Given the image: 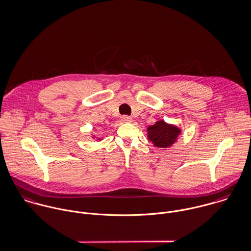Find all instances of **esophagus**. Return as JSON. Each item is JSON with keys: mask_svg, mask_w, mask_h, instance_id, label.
<instances>
[{"mask_svg": "<svg viewBox=\"0 0 251 251\" xmlns=\"http://www.w3.org/2000/svg\"><path fill=\"white\" fill-rule=\"evenodd\" d=\"M121 121L125 122V123H129V122H132V118L129 117V116H122Z\"/></svg>", "mask_w": 251, "mask_h": 251, "instance_id": "esophagus-1", "label": "esophagus"}]
</instances>
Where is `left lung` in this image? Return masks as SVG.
<instances>
[{"mask_svg": "<svg viewBox=\"0 0 251 251\" xmlns=\"http://www.w3.org/2000/svg\"><path fill=\"white\" fill-rule=\"evenodd\" d=\"M182 130L174 124L158 120L153 125L147 128L148 139L154 147L159 149H167L172 147L179 138Z\"/></svg>", "mask_w": 251, "mask_h": 251, "instance_id": "obj_1", "label": "left lung"}]
</instances>
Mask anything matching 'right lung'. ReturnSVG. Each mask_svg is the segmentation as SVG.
<instances>
[{
  "label": "right lung",
  "mask_w": 251,
  "mask_h": 251,
  "mask_svg": "<svg viewBox=\"0 0 251 251\" xmlns=\"http://www.w3.org/2000/svg\"><path fill=\"white\" fill-rule=\"evenodd\" d=\"M92 138H93V139H96L98 142H100V141H101V140H102V138H99V137H96L95 135H92Z\"/></svg>",
  "instance_id": "obj_1"
}]
</instances>
